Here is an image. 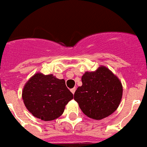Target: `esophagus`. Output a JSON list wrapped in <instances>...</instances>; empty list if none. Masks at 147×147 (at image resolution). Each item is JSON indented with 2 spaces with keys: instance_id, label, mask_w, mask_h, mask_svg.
<instances>
[{
  "instance_id": "34e87169",
  "label": "esophagus",
  "mask_w": 147,
  "mask_h": 147,
  "mask_svg": "<svg viewBox=\"0 0 147 147\" xmlns=\"http://www.w3.org/2000/svg\"><path fill=\"white\" fill-rule=\"evenodd\" d=\"M70 91H71V92H72L73 94H74V93H75V91H76V88H71V89H70Z\"/></svg>"
}]
</instances>
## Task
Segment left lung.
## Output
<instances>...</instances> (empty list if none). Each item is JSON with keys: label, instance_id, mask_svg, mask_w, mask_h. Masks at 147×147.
Masks as SVG:
<instances>
[{"label": "left lung", "instance_id": "left-lung-1", "mask_svg": "<svg viewBox=\"0 0 147 147\" xmlns=\"http://www.w3.org/2000/svg\"><path fill=\"white\" fill-rule=\"evenodd\" d=\"M81 81L82 85L74 93V100L86 116L102 120L117 109L123 87L120 79L107 67L101 66L96 71H86Z\"/></svg>", "mask_w": 147, "mask_h": 147}]
</instances>
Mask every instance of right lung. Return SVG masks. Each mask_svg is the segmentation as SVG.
<instances>
[{"instance_id":"add662e5","label":"right lung","mask_w":147,"mask_h":147,"mask_svg":"<svg viewBox=\"0 0 147 147\" xmlns=\"http://www.w3.org/2000/svg\"><path fill=\"white\" fill-rule=\"evenodd\" d=\"M22 98L32 115L49 121L63 114L66 105L74 98V95L66 88L64 79L38 72L25 84Z\"/></svg>"}]
</instances>
